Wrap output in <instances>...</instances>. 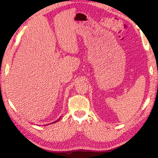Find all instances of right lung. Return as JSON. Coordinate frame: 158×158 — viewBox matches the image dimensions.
Returning a JSON list of instances; mask_svg holds the SVG:
<instances>
[{
    "label": "right lung",
    "mask_w": 158,
    "mask_h": 158,
    "mask_svg": "<svg viewBox=\"0 0 158 158\" xmlns=\"http://www.w3.org/2000/svg\"><path fill=\"white\" fill-rule=\"evenodd\" d=\"M60 120V118H59V119H58V120H57V121H55V122H54L53 123H55V122H57V121H59Z\"/></svg>",
    "instance_id": "1"
}]
</instances>
